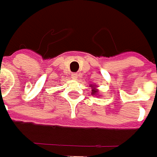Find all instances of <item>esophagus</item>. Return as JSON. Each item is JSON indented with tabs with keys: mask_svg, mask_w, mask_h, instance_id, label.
<instances>
[{
	"mask_svg": "<svg viewBox=\"0 0 157 157\" xmlns=\"http://www.w3.org/2000/svg\"><path fill=\"white\" fill-rule=\"evenodd\" d=\"M78 77V73H72V74H71V78H72V79H77Z\"/></svg>",
	"mask_w": 157,
	"mask_h": 157,
	"instance_id": "34e87169",
	"label": "esophagus"
}]
</instances>
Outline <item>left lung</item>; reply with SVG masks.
Segmentation results:
<instances>
[{
    "instance_id": "left-lung-1",
    "label": "left lung",
    "mask_w": 157,
    "mask_h": 157,
    "mask_svg": "<svg viewBox=\"0 0 157 157\" xmlns=\"http://www.w3.org/2000/svg\"><path fill=\"white\" fill-rule=\"evenodd\" d=\"M90 86L92 87V94L93 95H100V94H99V90L97 89L98 88V86H96V85H94V84H91L90 85Z\"/></svg>"
}]
</instances>
